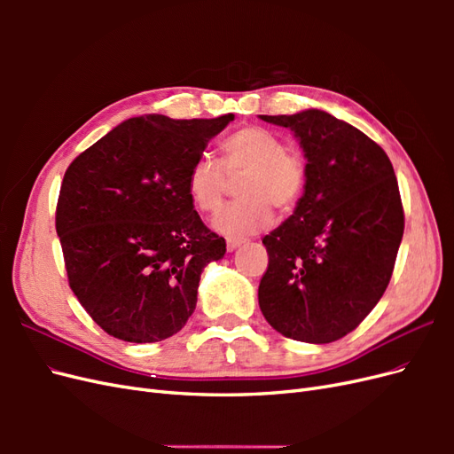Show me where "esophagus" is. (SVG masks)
<instances>
[{
    "instance_id": "34e87169",
    "label": "esophagus",
    "mask_w": 454,
    "mask_h": 454,
    "mask_svg": "<svg viewBox=\"0 0 454 454\" xmlns=\"http://www.w3.org/2000/svg\"><path fill=\"white\" fill-rule=\"evenodd\" d=\"M227 252H232V250H237L239 246L244 242L242 239H232V237H227Z\"/></svg>"
}]
</instances>
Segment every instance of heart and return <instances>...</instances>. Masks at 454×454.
Masks as SVG:
<instances>
[{"mask_svg": "<svg viewBox=\"0 0 454 454\" xmlns=\"http://www.w3.org/2000/svg\"><path fill=\"white\" fill-rule=\"evenodd\" d=\"M222 162L200 155L187 172V193L204 214L222 208L229 177L239 180V202L214 219V227L229 237H246L272 223V208L290 212L307 185V167L299 155L286 151L278 134L263 127H242L222 142Z\"/></svg>", "mask_w": 454, "mask_h": 454, "instance_id": "1", "label": "heart"}]
</instances>
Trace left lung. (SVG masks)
<instances>
[{
  "label": "left lung",
  "instance_id": "left-lung-1",
  "mask_svg": "<svg viewBox=\"0 0 454 454\" xmlns=\"http://www.w3.org/2000/svg\"><path fill=\"white\" fill-rule=\"evenodd\" d=\"M259 117L292 129L307 157L294 215L263 239L259 309L284 337L333 342L364 322L392 278L405 227L392 162L362 130L320 109Z\"/></svg>",
  "mask_w": 454,
  "mask_h": 454
}]
</instances>
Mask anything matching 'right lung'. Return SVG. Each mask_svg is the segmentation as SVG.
<instances>
[{
	"label": "right lung",
	"instance_id": "obj_1",
	"mask_svg": "<svg viewBox=\"0 0 454 454\" xmlns=\"http://www.w3.org/2000/svg\"><path fill=\"white\" fill-rule=\"evenodd\" d=\"M232 119L132 117L67 167L57 204L67 282L107 335L157 342L193 314L225 239L202 223L187 172Z\"/></svg>",
	"mask_w": 454,
	"mask_h": 454
}]
</instances>
